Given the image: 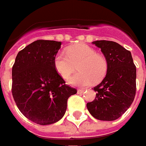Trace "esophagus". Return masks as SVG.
<instances>
[{
  "label": "esophagus",
  "mask_w": 146,
  "mask_h": 146,
  "mask_svg": "<svg viewBox=\"0 0 146 146\" xmlns=\"http://www.w3.org/2000/svg\"><path fill=\"white\" fill-rule=\"evenodd\" d=\"M85 90H84V89H81V90H80V89H78V94H83V93H84L85 92Z\"/></svg>",
  "instance_id": "esophagus-1"
}]
</instances>
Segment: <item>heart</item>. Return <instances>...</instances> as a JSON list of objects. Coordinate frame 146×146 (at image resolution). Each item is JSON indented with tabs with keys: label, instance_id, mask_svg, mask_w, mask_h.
I'll list each match as a JSON object with an SVG mask.
<instances>
[{
	"label": "heart",
	"instance_id": "1",
	"mask_svg": "<svg viewBox=\"0 0 146 146\" xmlns=\"http://www.w3.org/2000/svg\"><path fill=\"white\" fill-rule=\"evenodd\" d=\"M66 55L56 53L53 58L56 71L64 79H68L78 64V73L68 82L73 86H86L93 82H99L106 76L108 70V60L104 55L96 52L94 48L85 43H79L66 48Z\"/></svg>",
	"mask_w": 146,
	"mask_h": 146
}]
</instances>
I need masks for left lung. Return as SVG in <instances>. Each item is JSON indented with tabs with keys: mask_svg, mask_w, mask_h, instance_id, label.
Masks as SVG:
<instances>
[{
	"mask_svg": "<svg viewBox=\"0 0 146 146\" xmlns=\"http://www.w3.org/2000/svg\"><path fill=\"white\" fill-rule=\"evenodd\" d=\"M108 60V73L94 87L96 98L86 104L90 113L103 121L117 119L130 108L136 94V67L131 52L111 41L93 42Z\"/></svg>",
	"mask_w": 146,
	"mask_h": 146,
	"instance_id": "obj_1",
	"label": "left lung"
}]
</instances>
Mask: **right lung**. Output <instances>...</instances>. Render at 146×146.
Returning a JSON list of instances; mask_svg holds the SVG:
<instances>
[{
  "instance_id": "right-lung-1",
  "label": "right lung",
  "mask_w": 146,
  "mask_h": 146,
  "mask_svg": "<svg viewBox=\"0 0 146 146\" xmlns=\"http://www.w3.org/2000/svg\"><path fill=\"white\" fill-rule=\"evenodd\" d=\"M60 45V42L37 40L19 52L12 67L14 101L23 115L37 124L60 120L68 98L77 93L65 84L53 66Z\"/></svg>"
}]
</instances>
